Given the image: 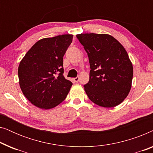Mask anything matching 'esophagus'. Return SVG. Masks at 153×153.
Instances as JSON below:
<instances>
[{
    "label": "esophagus",
    "instance_id": "34e87169",
    "mask_svg": "<svg viewBox=\"0 0 153 153\" xmlns=\"http://www.w3.org/2000/svg\"><path fill=\"white\" fill-rule=\"evenodd\" d=\"M73 80H74V82L77 83L79 81V77L77 76V77H76V78H74V79H73Z\"/></svg>",
    "mask_w": 153,
    "mask_h": 153
}]
</instances>
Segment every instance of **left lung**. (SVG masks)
<instances>
[{"mask_svg":"<svg viewBox=\"0 0 153 153\" xmlns=\"http://www.w3.org/2000/svg\"><path fill=\"white\" fill-rule=\"evenodd\" d=\"M89 58V81L84 85L88 97L102 107L123 102L130 91L133 67L123 46L107 34L76 35Z\"/></svg>","mask_w":153,"mask_h":153,"instance_id":"1","label":"left lung"}]
</instances>
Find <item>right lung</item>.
Listing matches in <instances>:
<instances>
[{
	"instance_id": "1",
	"label": "right lung",
	"mask_w": 153,
	"mask_h": 153,
	"mask_svg": "<svg viewBox=\"0 0 153 153\" xmlns=\"http://www.w3.org/2000/svg\"><path fill=\"white\" fill-rule=\"evenodd\" d=\"M72 35H62L37 41L21 60L18 68L20 88L28 100L50 109L65 99L72 83L63 76V56Z\"/></svg>"
}]
</instances>
